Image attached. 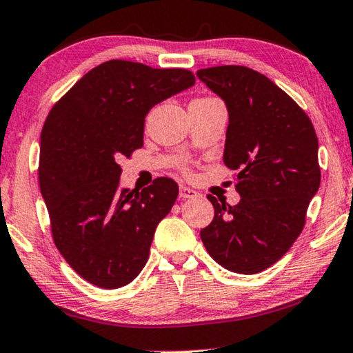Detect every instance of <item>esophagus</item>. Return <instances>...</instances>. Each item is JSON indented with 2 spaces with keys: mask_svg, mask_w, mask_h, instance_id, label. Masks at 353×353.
Segmentation results:
<instances>
[{
  "mask_svg": "<svg viewBox=\"0 0 353 353\" xmlns=\"http://www.w3.org/2000/svg\"><path fill=\"white\" fill-rule=\"evenodd\" d=\"M199 196V193L198 192H194L193 188H188V187H185V185H182L181 188H179V198H182V199H193V198H198Z\"/></svg>",
  "mask_w": 353,
  "mask_h": 353,
  "instance_id": "esophagus-1",
  "label": "esophagus"
}]
</instances>
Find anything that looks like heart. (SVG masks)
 <instances>
[{
  "mask_svg": "<svg viewBox=\"0 0 353 353\" xmlns=\"http://www.w3.org/2000/svg\"><path fill=\"white\" fill-rule=\"evenodd\" d=\"M203 99H215V97H203Z\"/></svg>",
  "mask_w": 353,
  "mask_h": 353,
  "instance_id": "obj_1",
  "label": "heart"
}]
</instances>
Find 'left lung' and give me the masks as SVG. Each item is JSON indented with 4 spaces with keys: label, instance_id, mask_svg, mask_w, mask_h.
Returning a JSON list of instances; mask_svg holds the SVG:
<instances>
[{
    "label": "left lung",
    "instance_id": "left-lung-1",
    "mask_svg": "<svg viewBox=\"0 0 353 353\" xmlns=\"http://www.w3.org/2000/svg\"><path fill=\"white\" fill-rule=\"evenodd\" d=\"M228 106L223 161L237 171L240 203L207 194L214 220L201 229L207 253L228 270L254 275L288 253L321 185L317 135L307 114L265 75L245 65L198 70Z\"/></svg>",
    "mask_w": 353,
    "mask_h": 353
}]
</instances>
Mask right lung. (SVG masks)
<instances>
[{
	"mask_svg": "<svg viewBox=\"0 0 353 353\" xmlns=\"http://www.w3.org/2000/svg\"><path fill=\"white\" fill-rule=\"evenodd\" d=\"M194 85L193 72L111 59L53 105L41 133L39 185L56 248L94 286L117 289L146 265L155 228L174 205L170 177L119 190L122 157L143 148L154 105Z\"/></svg>",
	"mask_w": 353,
	"mask_h": 353,
	"instance_id": "obj_1",
	"label": "right lung"
}]
</instances>
